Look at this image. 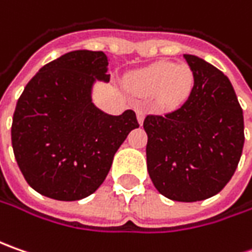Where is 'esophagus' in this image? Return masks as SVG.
Wrapping results in <instances>:
<instances>
[{
  "mask_svg": "<svg viewBox=\"0 0 252 252\" xmlns=\"http://www.w3.org/2000/svg\"><path fill=\"white\" fill-rule=\"evenodd\" d=\"M136 115H137V121H139V123H143V121H144V109L143 108H140V106H136Z\"/></svg>",
  "mask_w": 252,
  "mask_h": 252,
  "instance_id": "34e87169",
  "label": "esophagus"
}]
</instances>
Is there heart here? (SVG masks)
<instances>
[{"instance_id":"obj_1","label":"heart","mask_w":252,"mask_h":252,"mask_svg":"<svg viewBox=\"0 0 252 252\" xmlns=\"http://www.w3.org/2000/svg\"><path fill=\"white\" fill-rule=\"evenodd\" d=\"M129 90L143 96H156L162 111H174L189 98L195 87V73L188 64L157 62L133 73Z\"/></svg>"}]
</instances>
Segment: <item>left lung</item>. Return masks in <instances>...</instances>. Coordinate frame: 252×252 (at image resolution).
Listing matches in <instances>:
<instances>
[{
	"label": "left lung",
	"mask_w": 252,
	"mask_h": 252,
	"mask_svg": "<svg viewBox=\"0 0 252 252\" xmlns=\"http://www.w3.org/2000/svg\"><path fill=\"white\" fill-rule=\"evenodd\" d=\"M195 87L177 111L146 116L147 171L165 198L196 202L219 193L237 168L244 118L227 77L203 59L184 54Z\"/></svg>",
	"instance_id": "left-lung-1"
}]
</instances>
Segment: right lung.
I'll return each mask as SVG.
<instances>
[{"label": "right lung", "instance_id": "add662e5", "mask_svg": "<svg viewBox=\"0 0 252 252\" xmlns=\"http://www.w3.org/2000/svg\"><path fill=\"white\" fill-rule=\"evenodd\" d=\"M103 52L74 50L43 65L16 102L11 139L26 182L56 200L94 193L133 129L130 109L108 115L92 102L95 81H109Z\"/></svg>", "mask_w": 252, "mask_h": 252}]
</instances>
